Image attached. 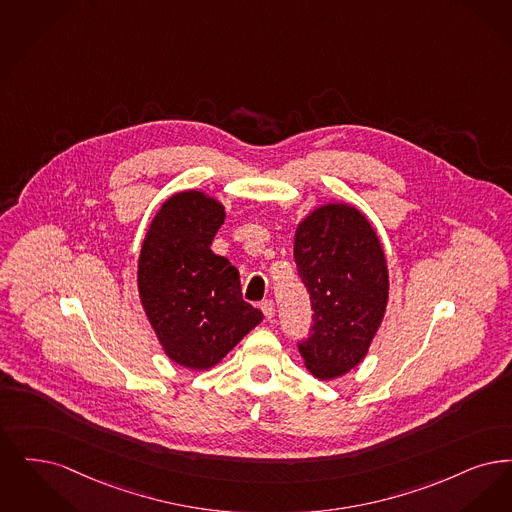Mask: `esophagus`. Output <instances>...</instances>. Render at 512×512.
<instances>
[{
    "instance_id": "1",
    "label": "esophagus",
    "mask_w": 512,
    "mask_h": 512,
    "mask_svg": "<svg viewBox=\"0 0 512 512\" xmlns=\"http://www.w3.org/2000/svg\"><path fill=\"white\" fill-rule=\"evenodd\" d=\"M262 312H264V315H266L267 319H271L273 315H275V304L271 302V300H266V302H262Z\"/></svg>"
}]
</instances>
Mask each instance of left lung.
<instances>
[{"label":"left lung","instance_id":"obj_1","mask_svg":"<svg viewBox=\"0 0 512 512\" xmlns=\"http://www.w3.org/2000/svg\"><path fill=\"white\" fill-rule=\"evenodd\" d=\"M294 260L313 308L312 334L298 350L313 377L334 380L363 361L384 319V248L361 210L327 202L298 223Z\"/></svg>","mask_w":512,"mask_h":512}]
</instances>
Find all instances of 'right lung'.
I'll return each mask as SVG.
<instances>
[{
  "label": "right lung",
  "instance_id": "right-lung-1",
  "mask_svg": "<svg viewBox=\"0 0 512 512\" xmlns=\"http://www.w3.org/2000/svg\"><path fill=\"white\" fill-rule=\"evenodd\" d=\"M225 206L204 191H179L162 202L139 260L137 290L156 338L174 363L206 371L250 333L264 313L246 304L239 271L210 245Z\"/></svg>",
  "mask_w": 512,
  "mask_h": 512
}]
</instances>
